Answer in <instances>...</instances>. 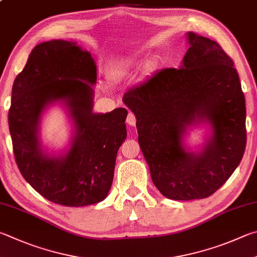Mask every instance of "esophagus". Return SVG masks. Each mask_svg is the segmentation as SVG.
I'll return each instance as SVG.
<instances>
[{"label":"esophagus","instance_id":"1","mask_svg":"<svg viewBox=\"0 0 257 257\" xmlns=\"http://www.w3.org/2000/svg\"><path fill=\"white\" fill-rule=\"evenodd\" d=\"M127 123L129 125H136V115H135L133 112H129L127 116Z\"/></svg>","mask_w":257,"mask_h":257}]
</instances>
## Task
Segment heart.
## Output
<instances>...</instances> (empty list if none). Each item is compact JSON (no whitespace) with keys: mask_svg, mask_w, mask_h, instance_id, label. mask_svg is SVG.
<instances>
[{"mask_svg":"<svg viewBox=\"0 0 257 257\" xmlns=\"http://www.w3.org/2000/svg\"><path fill=\"white\" fill-rule=\"evenodd\" d=\"M127 71L128 67L125 64H115L110 69V76L112 78H115V80H118V78L124 76V74L127 73Z\"/></svg>","mask_w":257,"mask_h":257,"instance_id":"heart-1","label":"heart"}]
</instances>
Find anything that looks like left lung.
I'll list each match as a JSON object with an SVG mask.
<instances>
[{
	"instance_id": "obj_1",
	"label": "left lung",
	"mask_w": 257,
	"mask_h": 257,
	"mask_svg": "<svg viewBox=\"0 0 257 257\" xmlns=\"http://www.w3.org/2000/svg\"><path fill=\"white\" fill-rule=\"evenodd\" d=\"M181 68L157 71L124 93L152 180L172 200L204 199L234 173L246 147V105L238 73L218 43L189 32ZM203 120L213 136L200 153L181 138Z\"/></svg>"
}]
</instances>
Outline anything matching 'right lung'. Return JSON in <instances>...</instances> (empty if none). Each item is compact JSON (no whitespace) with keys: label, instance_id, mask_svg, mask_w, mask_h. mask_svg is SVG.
<instances>
[{"label":"right lung","instance_id":"right-lung-1","mask_svg":"<svg viewBox=\"0 0 257 257\" xmlns=\"http://www.w3.org/2000/svg\"><path fill=\"white\" fill-rule=\"evenodd\" d=\"M96 66L91 54L76 44L51 40L37 45L12 87L9 128L17 165L25 180L49 201L83 207L106 198L115 158L127 137L128 111L93 113ZM65 102L76 125L70 151L63 157L45 154L38 139L43 109Z\"/></svg>","mask_w":257,"mask_h":257}]
</instances>
